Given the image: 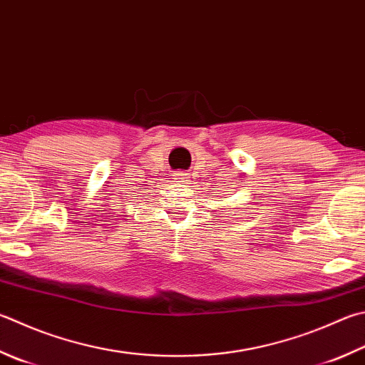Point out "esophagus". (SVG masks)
<instances>
[{"label":"esophagus","mask_w":365,"mask_h":365,"mask_svg":"<svg viewBox=\"0 0 365 365\" xmlns=\"http://www.w3.org/2000/svg\"><path fill=\"white\" fill-rule=\"evenodd\" d=\"M176 176H178V180H182V178H185L182 173H178Z\"/></svg>","instance_id":"1"}]
</instances>
